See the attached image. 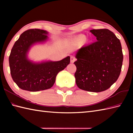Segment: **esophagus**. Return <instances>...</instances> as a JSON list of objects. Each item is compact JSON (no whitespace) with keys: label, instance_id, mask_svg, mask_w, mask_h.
I'll return each instance as SVG.
<instances>
[{"label":"esophagus","instance_id":"1","mask_svg":"<svg viewBox=\"0 0 133 133\" xmlns=\"http://www.w3.org/2000/svg\"><path fill=\"white\" fill-rule=\"evenodd\" d=\"M75 61H76V58L74 56H71V57H70V61H71V63H74Z\"/></svg>","mask_w":133,"mask_h":133}]
</instances>
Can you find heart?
Segmentation results:
<instances>
[{
  "mask_svg": "<svg viewBox=\"0 0 133 133\" xmlns=\"http://www.w3.org/2000/svg\"><path fill=\"white\" fill-rule=\"evenodd\" d=\"M79 40L81 41H83L85 40V36H81L79 37Z\"/></svg>",
  "mask_w": 133,
  "mask_h": 133,
  "instance_id": "heart-1",
  "label": "heart"
}]
</instances>
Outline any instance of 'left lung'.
<instances>
[{
	"instance_id": "1",
	"label": "left lung",
	"mask_w": 133,
	"mask_h": 133,
	"mask_svg": "<svg viewBox=\"0 0 133 133\" xmlns=\"http://www.w3.org/2000/svg\"><path fill=\"white\" fill-rule=\"evenodd\" d=\"M90 32L97 41L78 51L74 76L80 89L98 92L105 91L117 81L123 56L119 39L111 31L93 29Z\"/></svg>"
}]
</instances>
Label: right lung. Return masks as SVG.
<instances>
[{
  "mask_svg": "<svg viewBox=\"0 0 133 133\" xmlns=\"http://www.w3.org/2000/svg\"><path fill=\"white\" fill-rule=\"evenodd\" d=\"M47 32L41 29H30L23 32L12 48L9 56L10 72L13 81L24 90L38 91L50 89L59 72L70 62V57L60 61L33 63L27 58L31 45L46 41Z\"/></svg>",
  "mask_w": 133,
  "mask_h": 133,
  "instance_id": "1",
  "label": "right lung"
}]
</instances>
